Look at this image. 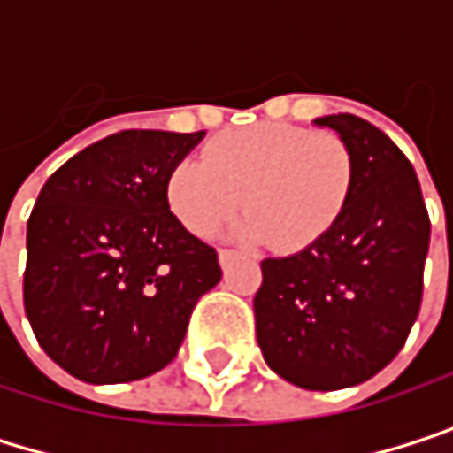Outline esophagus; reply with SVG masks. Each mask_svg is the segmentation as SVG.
Masks as SVG:
<instances>
[{
  "mask_svg": "<svg viewBox=\"0 0 453 453\" xmlns=\"http://www.w3.org/2000/svg\"><path fill=\"white\" fill-rule=\"evenodd\" d=\"M235 259H238V251H233V249H220V267H223V270H227Z\"/></svg>",
  "mask_w": 453,
  "mask_h": 453,
  "instance_id": "esophagus-1",
  "label": "esophagus"
}]
</instances>
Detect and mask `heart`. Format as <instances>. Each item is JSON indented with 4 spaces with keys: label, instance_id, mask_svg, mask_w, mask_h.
Listing matches in <instances>:
<instances>
[{
    "label": "heart",
    "instance_id": "obj_1",
    "mask_svg": "<svg viewBox=\"0 0 453 453\" xmlns=\"http://www.w3.org/2000/svg\"><path fill=\"white\" fill-rule=\"evenodd\" d=\"M351 180L354 157L338 136L294 123H254L212 138L204 157L180 159L167 175V202L196 235H212L243 202L249 212L233 233L291 254L333 227Z\"/></svg>",
    "mask_w": 453,
    "mask_h": 453
}]
</instances>
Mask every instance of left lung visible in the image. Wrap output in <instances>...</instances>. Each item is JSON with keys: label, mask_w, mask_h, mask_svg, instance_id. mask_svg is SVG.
<instances>
[{"label": "left lung", "mask_w": 453, "mask_h": 453, "mask_svg": "<svg viewBox=\"0 0 453 453\" xmlns=\"http://www.w3.org/2000/svg\"><path fill=\"white\" fill-rule=\"evenodd\" d=\"M351 149V194L307 249L262 262L257 341L273 372L307 391L378 375L419 315L430 218L404 151L357 115L317 118Z\"/></svg>", "instance_id": "8db88e82"}]
</instances>
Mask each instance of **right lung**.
<instances>
[{"instance_id": "right-lung-1", "label": "right lung", "mask_w": 453, "mask_h": 453, "mask_svg": "<svg viewBox=\"0 0 453 453\" xmlns=\"http://www.w3.org/2000/svg\"><path fill=\"white\" fill-rule=\"evenodd\" d=\"M204 138L120 131L70 157L28 218L23 304L46 354L86 383L167 367L196 302L220 283L218 251L167 204L170 170Z\"/></svg>"}]
</instances>
